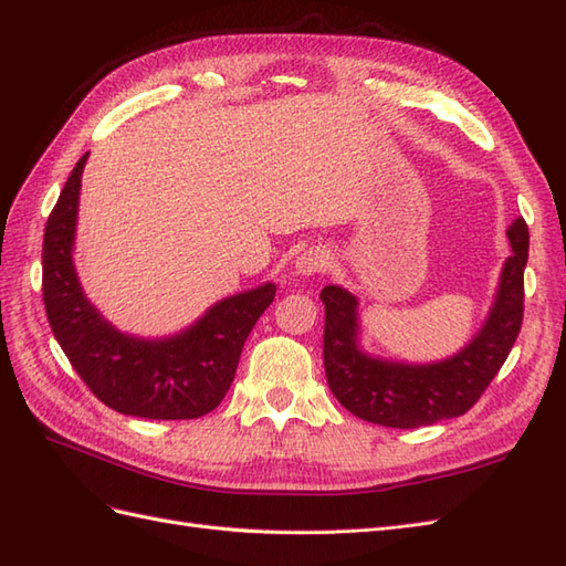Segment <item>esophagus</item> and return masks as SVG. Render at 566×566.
Wrapping results in <instances>:
<instances>
[{
  "label": "esophagus",
  "instance_id": "34e87169",
  "mask_svg": "<svg viewBox=\"0 0 566 566\" xmlns=\"http://www.w3.org/2000/svg\"><path fill=\"white\" fill-rule=\"evenodd\" d=\"M328 260H331V254L325 252L323 248H310V250H304L295 260V273H297V276H304V279L314 276V273H318V271L328 266Z\"/></svg>",
  "mask_w": 566,
  "mask_h": 566
}]
</instances>
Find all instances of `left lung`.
<instances>
[{
	"mask_svg": "<svg viewBox=\"0 0 566 566\" xmlns=\"http://www.w3.org/2000/svg\"><path fill=\"white\" fill-rule=\"evenodd\" d=\"M512 254L503 262L489 314L465 347L439 361L413 364L373 354L361 345L358 297L325 285L323 364L328 387L349 413L366 422L413 430L458 418L476 403L515 345L524 314V266L528 229L522 217L507 227Z\"/></svg>",
	"mask_w": 566,
	"mask_h": 566,
	"instance_id": "1",
	"label": "left lung"
}]
</instances>
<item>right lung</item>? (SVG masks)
<instances>
[{"instance_id":"right-lung-1","label":"right lung","mask_w":566,"mask_h":566,"mask_svg":"<svg viewBox=\"0 0 566 566\" xmlns=\"http://www.w3.org/2000/svg\"><path fill=\"white\" fill-rule=\"evenodd\" d=\"M84 153L67 177L44 229L42 295L49 325L94 397L123 416L191 420L214 410L233 382L256 318L276 297V283L229 295L179 333L142 337L104 318L75 269V235Z\"/></svg>"}]
</instances>
